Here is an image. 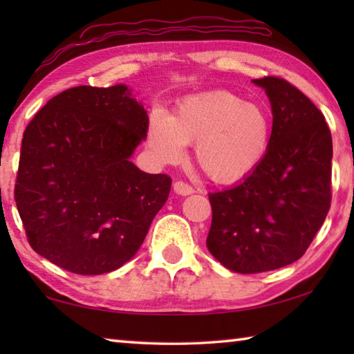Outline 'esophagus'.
Segmentation results:
<instances>
[{"mask_svg": "<svg viewBox=\"0 0 354 354\" xmlns=\"http://www.w3.org/2000/svg\"><path fill=\"white\" fill-rule=\"evenodd\" d=\"M173 190H175L178 195H183V196L192 195V194H194V192H195V189L192 187L190 184L184 183V181H176L175 184H173Z\"/></svg>", "mask_w": 354, "mask_h": 354, "instance_id": "esophagus-1", "label": "esophagus"}]
</instances>
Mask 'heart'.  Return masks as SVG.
I'll use <instances>...</instances> for the list:
<instances>
[{
  "label": "heart",
  "instance_id": "obj_1",
  "mask_svg": "<svg viewBox=\"0 0 354 354\" xmlns=\"http://www.w3.org/2000/svg\"><path fill=\"white\" fill-rule=\"evenodd\" d=\"M270 142L268 112L226 91L184 98L173 117L156 109L147 133L149 151L162 164L181 162L185 143H195L196 162L218 183H237L251 175Z\"/></svg>",
  "mask_w": 354,
  "mask_h": 354
}]
</instances>
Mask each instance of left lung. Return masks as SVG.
<instances>
[{
  "mask_svg": "<svg viewBox=\"0 0 354 354\" xmlns=\"http://www.w3.org/2000/svg\"><path fill=\"white\" fill-rule=\"evenodd\" d=\"M253 82L266 88L272 104L270 147L241 184L209 194L206 239L215 259L243 274L298 261L325 221L333 195V139L319 107L283 77Z\"/></svg>",
  "mask_w": 354,
  "mask_h": 354,
  "instance_id": "obj_1",
  "label": "left lung"
}]
</instances>
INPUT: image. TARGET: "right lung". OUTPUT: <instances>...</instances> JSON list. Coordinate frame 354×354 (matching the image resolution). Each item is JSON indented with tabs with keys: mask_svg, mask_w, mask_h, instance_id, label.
<instances>
[{
	"mask_svg": "<svg viewBox=\"0 0 354 354\" xmlns=\"http://www.w3.org/2000/svg\"><path fill=\"white\" fill-rule=\"evenodd\" d=\"M147 131L123 84L67 88L35 113L14 190L35 253L76 274L117 270L137 253L171 187L129 160Z\"/></svg>",
	"mask_w": 354,
	"mask_h": 354,
	"instance_id": "1",
	"label": "right lung"
}]
</instances>
